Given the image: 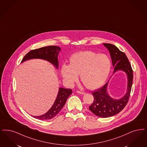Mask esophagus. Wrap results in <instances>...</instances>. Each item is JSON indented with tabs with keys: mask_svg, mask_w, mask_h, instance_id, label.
Instances as JSON below:
<instances>
[{
	"mask_svg": "<svg viewBox=\"0 0 147 147\" xmlns=\"http://www.w3.org/2000/svg\"><path fill=\"white\" fill-rule=\"evenodd\" d=\"M76 92H77L78 94H85V92H83V91H79V90H78V91H76Z\"/></svg>",
	"mask_w": 147,
	"mask_h": 147,
	"instance_id": "obj_1",
	"label": "esophagus"
}]
</instances>
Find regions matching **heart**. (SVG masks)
<instances>
[{"label":"heart","mask_w":147,"mask_h":147,"mask_svg":"<svg viewBox=\"0 0 147 147\" xmlns=\"http://www.w3.org/2000/svg\"><path fill=\"white\" fill-rule=\"evenodd\" d=\"M111 67V60L106 54L87 51L71 56L69 65H63L61 73L68 84L76 82L78 75L80 74L81 80L87 88L96 89L105 82Z\"/></svg>","instance_id":"heart-1"}]
</instances>
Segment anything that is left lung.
Here are the masks:
<instances>
[{
  "mask_svg": "<svg viewBox=\"0 0 147 147\" xmlns=\"http://www.w3.org/2000/svg\"><path fill=\"white\" fill-rule=\"evenodd\" d=\"M103 45L108 49L110 53L112 64L114 67V73L118 70H122L126 73L128 78L127 92L120 100L113 99L108 94L107 87L108 82L92 93L94 100L89 107V109L97 117H108L115 115L121 112L128 103L134 75L131 65L125 53L111 44L104 43Z\"/></svg>",
  "mask_w": 147,
  "mask_h": 147,
  "instance_id": "1",
  "label": "left lung"
}]
</instances>
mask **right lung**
Instances as JSON below:
<instances>
[{"label":"right lung","mask_w":147,"mask_h":147,"mask_svg":"<svg viewBox=\"0 0 147 147\" xmlns=\"http://www.w3.org/2000/svg\"><path fill=\"white\" fill-rule=\"evenodd\" d=\"M60 50V47L56 46H49L32 50L24 56L21 62L30 59H43L49 61L58 68V55ZM71 93L72 90L69 88H59L57 98L50 109L44 115L34 116V117L39 120H49L56 117L65 106L66 100Z\"/></svg>","instance_id":"1"}]
</instances>
